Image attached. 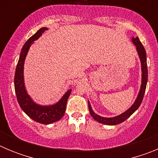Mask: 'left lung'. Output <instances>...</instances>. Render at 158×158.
<instances>
[{
  "instance_id": "obj_1",
  "label": "left lung",
  "mask_w": 158,
  "mask_h": 158,
  "mask_svg": "<svg viewBox=\"0 0 158 158\" xmlns=\"http://www.w3.org/2000/svg\"><path fill=\"white\" fill-rule=\"evenodd\" d=\"M131 42L134 43V45L136 47V51L139 54V59L141 62V69H142V83H141V87L139 89V94L137 96L136 100H135L134 104L128 108L127 111L123 112L120 115H117L114 117H103L100 115H97L96 113L93 111L92 106L90 104V102L88 100V104H89V110L90 112V115H92L95 120L100 123L105 124V125H117L121 123L127 119L139 107V106L142 104V100H143V96H144L145 91H146V84H147L148 80V69H147V62H146V53L144 47L142 46V43L139 40V37L132 38Z\"/></svg>"
}]
</instances>
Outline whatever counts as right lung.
Returning <instances> with one entry per match:
<instances>
[{
  "label": "right lung",
  "mask_w": 158,
  "mask_h": 158,
  "mask_svg": "<svg viewBox=\"0 0 158 158\" xmlns=\"http://www.w3.org/2000/svg\"><path fill=\"white\" fill-rule=\"evenodd\" d=\"M47 29L48 28L46 27L40 28L25 43L19 54V61L15 73V78H14L15 92H16L18 103L21 109L33 120L42 124L53 123L63 117L66 107L67 100L72 91V89H69L62 96V98L55 104L51 105H41L33 100V99L27 93V89L25 87L24 76H23L25 58L27 57L31 46Z\"/></svg>",
  "instance_id": "1"
}]
</instances>
